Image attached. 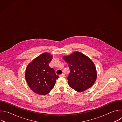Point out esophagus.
Wrapping results in <instances>:
<instances>
[{
  "label": "esophagus",
  "instance_id": "1",
  "mask_svg": "<svg viewBox=\"0 0 122 122\" xmlns=\"http://www.w3.org/2000/svg\"><path fill=\"white\" fill-rule=\"evenodd\" d=\"M59 76H60V77H65V74H64V73H63V74H60V75H59Z\"/></svg>",
  "mask_w": 122,
  "mask_h": 122
}]
</instances>
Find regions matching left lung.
<instances>
[{
    "mask_svg": "<svg viewBox=\"0 0 122 122\" xmlns=\"http://www.w3.org/2000/svg\"><path fill=\"white\" fill-rule=\"evenodd\" d=\"M63 58L70 70L67 77L69 86L79 92L90 88L97 77L96 68L92 60L79 51Z\"/></svg>",
    "mask_w": 122,
    "mask_h": 122,
    "instance_id": "8db88e82",
    "label": "left lung"
}]
</instances>
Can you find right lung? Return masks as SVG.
Segmentation results:
<instances>
[{
	"mask_svg": "<svg viewBox=\"0 0 122 122\" xmlns=\"http://www.w3.org/2000/svg\"><path fill=\"white\" fill-rule=\"evenodd\" d=\"M53 56L47 53L42 54L27 66L25 74L26 82L36 94L45 95L54 88L59 78L54 69L49 66Z\"/></svg>",
	"mask_w": 122,
	"mask_h": 122,
	"instance_id": "obj_1",
	"label": "right lung"
}]
</instances>
